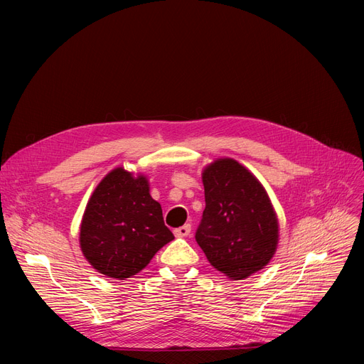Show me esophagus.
I'll return each instance as SVG.
<instances>
[{
	"label": "esophagus",
	"mask_w": 364,
	"mask_h": 364,
	"mask_svg": "<svg viewBox=\"0 0 364 364\" xmlns=\"http://www.w3.org/2000/svg\"><path fill=\"white\" fill-rule=\"evenodd\" d=\"M190 232H192V225H190V224H184V225L176 228L174 235H176V237H186V236L190 235Z\"/></svg>",
	"instance_id": "34e87169"
}]
</instances>
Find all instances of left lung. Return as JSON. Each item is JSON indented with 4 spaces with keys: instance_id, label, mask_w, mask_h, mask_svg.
<instances>
[{
    "instance_id": "obj_1",
    "label": "left lung",
    "mask_w": 364,
    "mask_h": 364,
    "mask_svg": "<svg viewBox=\"0 0 364 364\" xmlns=\"http://www.w3.org/2000/svg\"><path fill=\"white\" fill-rule=\"evenodd\" d=\"M205 209L196 242L213 267L233 280L251 276L270 262L279 243V221L257 177L232 158L202 172Z\"/></svg>"
}]
</instances>
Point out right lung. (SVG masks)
Listing matches in <instances>:
<instances>
[{
  "instance_id": "add662e5",
  "label": "right lung",
  "mask_w": 364,
  "mask_h": 364,
  "mask_svg": "<svg viewBox=\"0 0 364 364\" xmlns=\"http://www.w3.org/2000/svg\"><path fill=\"white\" fill-rule=\"evenodd\" d=\"M174 239L143 174L114 168L92 192L81 221L80 246L99 273L125 280L141 272Z\"/></svg>"
}]
</instances>
